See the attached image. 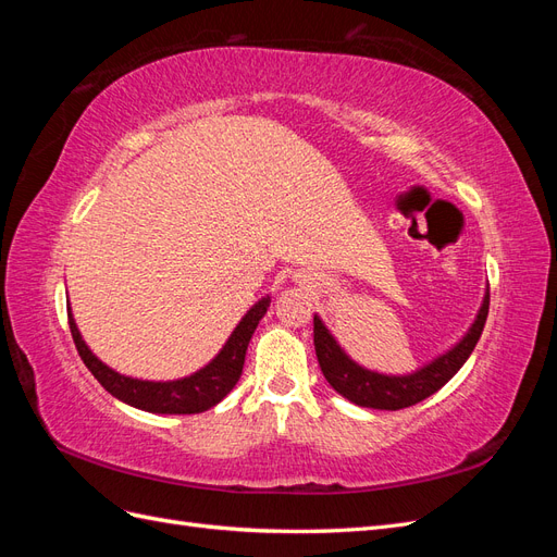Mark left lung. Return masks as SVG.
<instances>
[{"instance_id": "left-lung-1", "label": "left lung", "mask_w": 557, "mask_h": 557, "mask_svg": "<svg viewBox=\"0 0 557 557\" xmlns=\"http://www.w3.org/2000/svg\"><path fill=\"white\" fill-rule=\"evenodd\" d=\"M487 309H491V290L485 293L483 307L474 320V325L467 332L465 339L448 350L446 356L436 358L432 364L423 367L420 372L411 376H383L376 372H367L358 367L346 352L334 342V336L327 327L320 323V318H313V346L318 364L323 369L327 383L336 393L344 395L358 407L367 409H383V411H397L413 407V404L428 399L446 385L458 369L467 362V358L474 350L476 342L481 339V332L485 327Z\"/></svg>"}]
</instances>
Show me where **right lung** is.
Segmentation results:
<instances>
[{
	"instance_id": "1",
	"label": "right lung",
	"mask_w": 557,
	"mask_h": 557,
	"mask_svg": "<svg viewBox=\"0 0 557 557\" xmlns=\"http://www.w3.org/2000/svg\"><path fill=\"white\" fill-rule=\"evenodd\" d=\"M267 309H269V297L260 299L258 305L242 318V323L234 327L232 336L223 346V350L218 352L215 360H211L205 369H199L197 374L185 376L181 381H170V383L139 381V379H129L113 372V369L99 362L86 346V342L81 339L72 311H66V315H70L72 339L76 344L83 364L90 369L92 376L102 383L113 397L150 413H201L215 407V404L221 401L234 385H237L244 369L248 342L252 332H256L260 318L267 313Z\"/></svg>"
}]
</instances>
